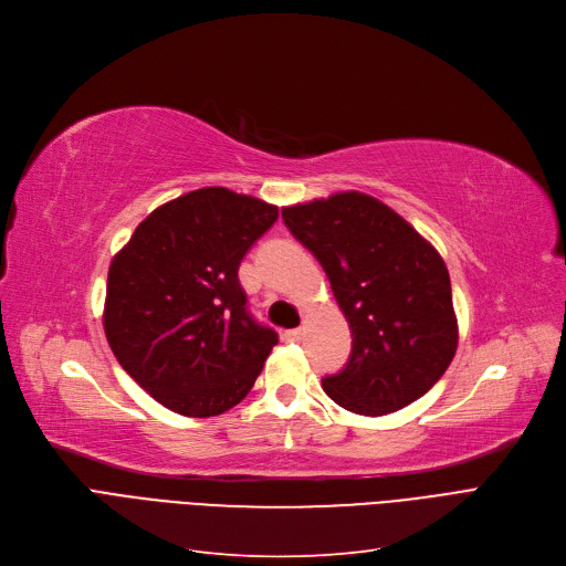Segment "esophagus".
Here are the masks:
<instances>
[{
    "mask_svg": "<svg viewBox=\"0 0 566 566\" xmlns=\"http://www.w3.org/2000/svg\"><path fill=\"white\" fill-rule=\"evenodd\" d=\"M287 338H290V340H302V338H304V329H302V327H300V329H290V332H287Z\"/></svg>",
    "mask_w": 566,
    "mask_h": 566,
    "instance_id": "1",
    "label": "esophagus"
}]
</instances>
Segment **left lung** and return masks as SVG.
Segmentation results:
<instances>
[{"label":"left lung","instance_id":"1","mask_svg":"<svg viewBox=\"0 0 566 566\" xmlns=\"http://www.w3.org/2000/svg\"><path fill=\"white\" fill-rule=\"evenodd\" d=\"M283 223L317 258L353 332L343 370L322 378L340 408L382 417L433 387L459 347L440 253L402 217L359 191L285 207Z\"/></svg>","mask_w":566,"mask_h":566}]
</instances>
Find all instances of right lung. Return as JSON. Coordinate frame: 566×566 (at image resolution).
Returning a JSON list of instances; mask_svg holds the SVG:
<instances>
[{
  "label": "right lung",
  "mask_w": 566,
  "mask_h": 566,
  "mask_svg": "<svg viewBox=\"0 0 566 566\" xmlns=\"http://www.w3.org/2000/svg\"><path fill=\"white\" fill-rule=\"evenodd\" d=\"M279 207L223 186L154 209L107 272L103 329L122 368L184 417L234 408L279 343L249 313L239 264Z\"/></svg>",
  "instance_id": "right-lung-1"
}]
</instances>
